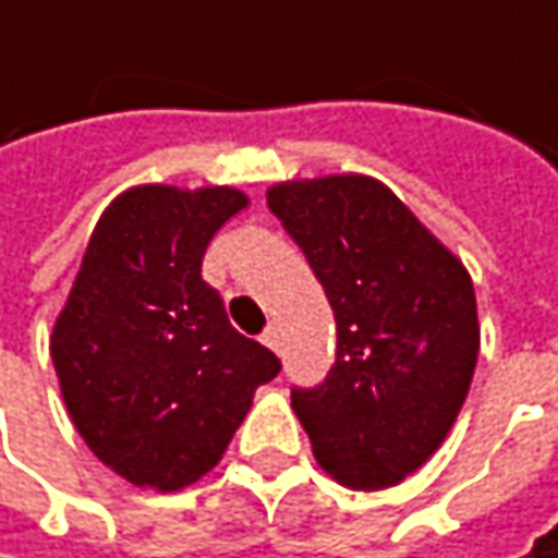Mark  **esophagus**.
I'll list each match as a JSON object with an SVG mask.
<instances>
[{
	"mask_svg": "<svg viewBox=\"0 0 558 558\" xmlns=\"http://www.w3.org/2000/svg\"><path fill=\"white\" fill-rule=\"evenodd\" d=\"M263 344L271 347L275 353H280V344H283V341H280V326H275V323L268 326L266 332H263Z\"/></svg>",
	"mask_w": 558,
	"mask_h": 558,
	"instance_id": "1",
	"label": "esophagus"
}]
</instances>
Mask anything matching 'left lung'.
Masks as SVG:
<instances>
[{
	"mask_svg": "<svg viewBox=\"0 0 558 558\" xmlns=\"http://www.w3.org/2000/svg\"><path fill=\"white\" fill-rule=\"evenodd\" d=\"M268 211L302 247L335 311V365L292 387L323 469L350 489H387L435 453L462 411L481 350L469 271L362 174L290 181Z\"/></svg>",
	"mask_w": 558,
	"mask_h": 558,
	"instance_id": "left-lung-1",
	"label": "left lung"
}]
</instances>
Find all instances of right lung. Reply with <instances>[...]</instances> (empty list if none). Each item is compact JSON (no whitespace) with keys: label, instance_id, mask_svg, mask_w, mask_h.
<instances>
[{"label":"right lung","instance_id":"right-lung-1","mask_svg":"<svg viewBox=\"0 0 558 558\" xmlns=\"http://www.w3.org/2000/svg\"><path fill=\"white\" fill-rule=\"evenodd\" d=\"M244 205L229 186L117 196L53 326L50 356L72 423L135 486L171 493L211 471L256 387L280 372L202 280L214 232Z\"/></svg>","mask_w":558,"mask_h":558}]
</instances>
